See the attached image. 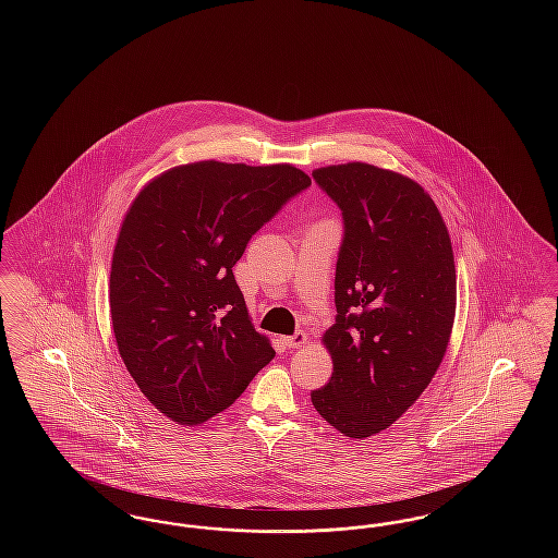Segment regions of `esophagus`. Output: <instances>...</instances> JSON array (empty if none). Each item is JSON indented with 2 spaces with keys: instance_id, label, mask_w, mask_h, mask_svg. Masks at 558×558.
Instances as JSON below:
<instances>
[{
  "instance_id": "1",
  "label": "esophagus",
  "mask_w": 558,
  "mask_h": 558,
  "mask_svg": "<svg viewBox=\"0 0 558 558\" xmlns=\"http://www.w3.org/2000/svg\"><path fill=\"white\" fill-rule=\"evenodd\" d=\"M307 335L303 330H296L291 337H282V343L289 349H299V347L307 345Z\"/></svg>"
}]
</instances>
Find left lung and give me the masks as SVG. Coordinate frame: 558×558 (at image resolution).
Returning <instances> with one entry per match:
<instances>
[{
    "label": "left lung",
    "mask_w": 558,
    "mask_h": 558,
    "mask_svg": "<svg viewBox=\"0 0 558 558\" xmlns=\"http://www.w3.org/2000/svg\"><path fill=\"white\" fill-rule=\"evenodd\" d=\"M312 178L343 215L337 318L324 335L332 376L312 403L364 439L421 398L446 355L456 314L450 234L425 190L399 173L347 162Z\"/></svg>",
    "instance_id": "1"
}]
</instances>
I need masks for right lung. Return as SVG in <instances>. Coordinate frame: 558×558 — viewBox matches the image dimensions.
I'll use <instances>...</instances> for the list:
<instances>
[{
  "mask_svg": "<svg viewBox=\"0 0 558 558\" xmlns=\"http://www.w3.org/2000/svg\"><path fill=\"white\" fill-rule=\"evenodd\" d=\"M310 186L292 165L201 160L133 201L112 253L110 318L133 380L171 421L223 412L276 355L251 326L232 267Z\"/></svg>",
  "mask_w": 558,
  "mask_h": 558,
  "instance_id": "right-lung-1",
  "label": "right lung"
}]
</instances>
